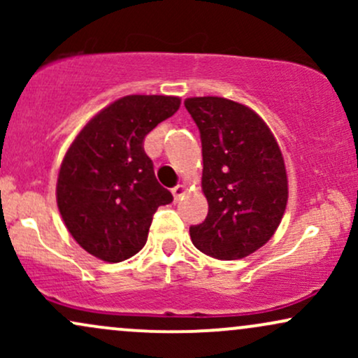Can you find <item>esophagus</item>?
Returning a JSON list of instances; mask_svg holds the SVG:
<instances>
[{"mask_svg": "<svg viewBox=\"0 0 358 358\" xmlns=\"http://www.w3.org/2000/svg\"><path fill=\"white\" fill-rule=\"evenodd\" d=\"M185 190H187V188H185V185H176V187L173 188V190H171V193H173L175 202H178V200L182 199L183 193H185Z\"/></svg>", "mask_w": 358, "mask_h": 358, "instance_id": "esophagus-1", "label": "esophagus"}]
</instances>
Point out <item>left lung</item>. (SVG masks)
Segmentation results:
<instances>
[{"instance_id": "obj_1", "label": "left lung", "mask_w": 358, "mask_h": 358, "mask_svg": "<svg viewBox=\"0 0 358 358\" xmlns=\"http://www.w3.org/2000/svg\"><path fill=\"white\" fill-rule=\"evenodd\" d=\"M185 108L202 139L208 213L192 225L193 245L234 261L268 242L286 210L287 176L276 139L252 109L224 97H190Z\"/></svg>"}]
</instances>
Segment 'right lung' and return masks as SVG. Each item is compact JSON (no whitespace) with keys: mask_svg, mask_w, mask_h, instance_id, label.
<instances>
[{"mask_svg":"<svg viewBox=\"0 0 358 358\" xmlns=\"http://www.w3.org/2000/svg\"><path fill=\"white\" fill-rule=\"evenodd\" d=\"M171 96H126L77 134L62 162L57 205L82 249L121 262L146 244L159 205L173 195L158 183L145 138L178 110Z\"/></svg>","mask_w":358,"mask_h":358,"instance_id":"1","label":"right lung"}]
</instances>
